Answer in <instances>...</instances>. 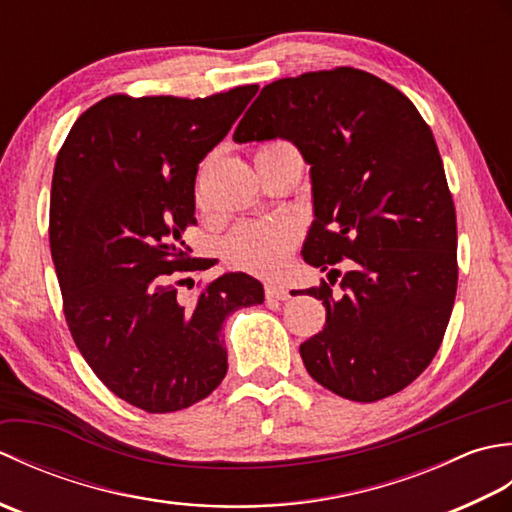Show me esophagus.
I'll return each instance as SVG.
<instances>
[{"label":"esophagus","mask_w":512,"mask_h":512,"mask_svg":"<svg viewBox=\"0 0 512 512\" xmlns=\"http://www.w3.org/2000/svg\"><path fill=\"white\" fill-rule=\"evenodd\" d=\"M266 299H277V301H286L290 299V290L281 284H268L266 286Z\"/></svg>","instance_id":"esophagus-1"}]
</instances>
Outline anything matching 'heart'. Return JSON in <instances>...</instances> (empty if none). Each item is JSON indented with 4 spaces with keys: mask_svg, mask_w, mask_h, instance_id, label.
<instances>
[{
    "mask_svg": "<svg viewBox=\"0 0 512 512\" xmlns=\"http://www.w3.org/2000/svg\"><path fill=\"white\" fill-rule=\"evenodd\" d=\"M275 154H299L288 140H268L255 151V160ZM299 242V226L290 220H248L237 224L224 239V259L244 273L270 277L286 266Z\"/></svg>",
    "mask_w": 512,
    "mask_h": 512,
    "instance_id": "1",
    "label": "heart"
}]
</instances>
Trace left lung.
<instances>
[{"label":"left lung","mask_w":512,"mask_h":512,"mask_svg":"<svg viewBox=\"0 0 512 512\" xmlns=\"http://www.w3.org/2000/svg\"><path fill=\"white\" fill-rule=\"evenodd\" d=\"M233 138L297 145L317 217L303 259L332 268V284L336 263L351 268L341 300L328 281L306 290L325 306L299 347L308 374L347 400L398 394L440 350L458 290L455 206L429 125L394 85L341 65L268 83Z\"/></svg>","instance_id":"8db88e82"}]
</instances>
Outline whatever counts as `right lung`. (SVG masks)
Listing matches in <instances>:
<instances>
[{"mask_svg": "<svg viewBox=\"0 0 512 512\" xmlns=\"http://www.w3.org/2000/svg\"><path fill=\"white\" fill-rule=\"evenodd\" d=\"M257 90L112 94L76 118L54 162L50 250L65 323L101 383L149 413L209 396L228 369L224 319L264 301L244 273L209 281L191 301L178 292L184 275L215 264L182 242L198 167Z\"/></svg>", "mask_w": 512, "mask_h": 512, "instance_id": "right-lung-1", "label": "right lung"}]
</instances>
